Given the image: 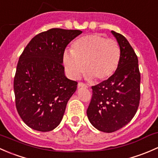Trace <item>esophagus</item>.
<instances>
[{"instance_id":"1","label":"esophagus","mask_w":158,"mask_h":158,"mask_svg":"<svg viewBox=\"0 0 158 158\" xmlns=\"http://www.w3.org/2000/svg\"><path fill=\"white\" fill-rule=\"evenodd\" d=\"M77 87H78V88H80V87H85V88H87V86L86 85V84H84V83L79 82L78 84H77Z\"/></svg>"}]
</instances>
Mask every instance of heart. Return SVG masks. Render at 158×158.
<instances>
[{"label":"heart","instance_id":"heart-1","mask_svg":"<svg viewBox=\"0 0 158 158\" xmlns=\"http://www.w3.org/2000/svg\"><path fill=\"white\" fill-rule=\"evenodd\" d=\"M120 48L113 39L91 34L76 40L71 52L63 55V64L71 78L77 79L85 71L89 79L101 82L113 75L120 60Z\"/></svg>","mask_w":158,"mask_h":158}]
</instances>
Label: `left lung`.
Here are the masks:
<instances>
[{
    "instance_id": "1",
    "label": "left lung",
    "mask_w": 158,
    "mask_h": 158,
    "mask_svg": "<svg viewBox=\"0 0 158 158\" xmlns=\"http://www.w3.org/2000/svg\"><path fill=\"white\" fill-rule=\"evenodd\" d=\"M120 48L116 71L110 78L92 87L87 110L93 126L103 132H113L128 124L137 112L140 101L141 74L138 57L126 37L112 31Z\"/></svg>"
}]
</instances>
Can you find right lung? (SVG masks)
Listing matches in <instances>:
<instances>
[{"label":"right lung","mask_w":158,"mask_h":158,"mask_svg":"<svg viewBox=\"0 0 158 158\" xmlns=\"http://www.w3.org/2000/svg\"><path fill=\"white\" fill-rule=\"evenodd\" d=\"M82 33L53 28L34 36L19 56L14 80L17 110L34 130L49 131L61 123L77 82L68 79L62 65L67 45Z\"/></svg>","instance_id":"obj_1"}]
</instances>
